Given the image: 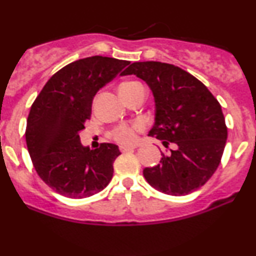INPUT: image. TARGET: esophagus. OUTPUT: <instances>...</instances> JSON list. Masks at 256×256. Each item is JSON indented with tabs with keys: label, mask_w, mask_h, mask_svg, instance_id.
Here are the masks:
<instances>
[{
	"label": "esophagus",
	"mask_w": 256,
	"mask_h": 256,
	"mask_svg": "<svg viewBox=\"0 0 256 256\" xmlns=\"http://www.w3.org/2000/svg\"><path fill=\"white\" fill-rule=\"evenodd\" d=\"M134 148H136V146H120V152H131V150H134Z\"/></svg>",
	"instance_id": "34e87169"
}]
</instances>
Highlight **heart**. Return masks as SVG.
<instances>
[{"label":"heart","instance_id":"obj_1","mask_svg":"<svg viewBox=\"0 0 256 256\" xmlns=\"http://www.w3.org/2000/svg\"><path fill=\"white\" fill-rule=\"evenodd\" d=\"M137 84L136 82H128L120 85L119 89H125V88H130L132 85ZM143 128L142 122H136L134 125H122L118 128H116L113 132V136L116 140L124 143V144H132L136 142L137 140V132Z\"/></svg>","mask_w":256,"mask_h":256}]
</instances>
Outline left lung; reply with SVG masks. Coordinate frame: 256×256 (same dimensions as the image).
Wrapping results in <instances>:
<instances>
[{
    "label": "left lung",
    "mask_w": 256,
    "mask_h": 256,
    "mask_svg": "<svg viewBox=\"0 0 256 256\" xmlns=\"http://www.w3.org/2000/svg\"><path fill=\"white\" fill-rule=\"evenodd\" d=\"M134 74L150 88L155 122L149 136L162 140L168 154L146 167V180L158 192L184 196L204 185L218 168L228 140L222 106L198 79L174 64H131L120 76Z\"/></svg>",
    "instance_id": "8db88e82"
}]
</instances>
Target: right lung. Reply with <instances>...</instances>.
Returning a JSON list of instances; mask_svg holds the SVG:
<instances>
[{
  "label": "right lung",
  "instance_id": "1",
  "mask_svg": "<svg viewBox=\"0 0 256 256\" xmlns=\"http://www.w3.org/2000/svg\"><path fill=\"white\" fill-rule=\"evenodd\" d=\"M128 61L91 56L68 64L46 82L32 104L26 144L38 176L68 198L95 195L110 184L118 146L90 149L80 143L98 91L113 80Z\"/></svg>",
  "mask_w": 256,
  "mask_h": 256
}]
</instances>
